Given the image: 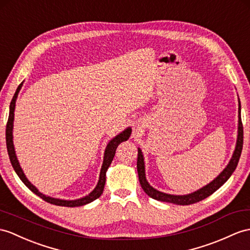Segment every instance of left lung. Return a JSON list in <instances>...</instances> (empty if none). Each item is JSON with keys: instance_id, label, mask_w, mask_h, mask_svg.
Returning <instances> with one entry per match:
<instances>
[{"instance_id": "8db88e82", "label": "left lung", "mask_w": 250, "mask_h": 250, "mask_svg": "<svg viewBox=\"0 0 250 250\" xmlns=\"http://www.w3.org/2000/svg\"><path fill=\"white\" fill-rule=\"evenodd\" d=\"M239 127H237V140L235 149L233 151V155L231 157V159L228 163V166L224 168V171L217 176V177L212 180L210 184L205 186L204 188H199V190L193 192L188 195H171V194H167L156 190L151 187L145 177V167H144V158L142 155V151L140 148H138V161H137V169L139 175V181L141 185L143 191L147 194V195L151 198L160 200V202L174 204V205H181V206H188L200 202L211 194L214 193L216 190H218L225 182H226L234 169L236 168L237 163H239L242 148H243V124L241 120V103L239 100Z\"/></svg>"}]
</instances>
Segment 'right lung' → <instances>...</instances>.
I'll return each mask as SVG.
<instances>
[{
    "instance_id": "1",
    "label": "right lung",
    "mask_w": 250,
    "mask_h": 250,
    "mask_svg": "<svg viewBox=\"0 0 250 250\" xmlns=\"http://www.w3.org/2000/svg\"><path fill=\"white\" fill-rule=\"evenodd\" d=\"M23 82L19 84V87L17 88L16 93L11 100L10 106H9V117H8V121H7V125H6V145H7V151H8V156L9 159L11 162V166H13L15 172L17 173V175L19 176V178L23 181V184L25 185L30 191L34 192L36 195H38L40 198H42L45 202L50 203L52 205H56V206H62V207H81L83 205H87L93 200L99 198L103 191H104V187H105V182H106V172L108 167H110V164L113 160V157L115 155V149H117L118 145L122 142L127 141L129 139L130 133H131V128L128 127L126 128L124 131H122L121 133L117 137H114L112 140L109 141V143L106 146L105 149V154H104V161H103V166L101 168V173H100V179L99 182H97L96 187L94 188V190L91 192L89 195L84 196L83 198L79 199H75V200H64V199H58V198H53L50 196H46L44 194H42L38 191V188H36L35 186H33L30 182L28 181V179L26 178V176L24 175L22 168L19 164V161L17 159L16 156V151H15V146H14V141H13V128H14V118H15V108H16V101L18 97V93L22 88Z\"/></svg>"
}]
</instances>
